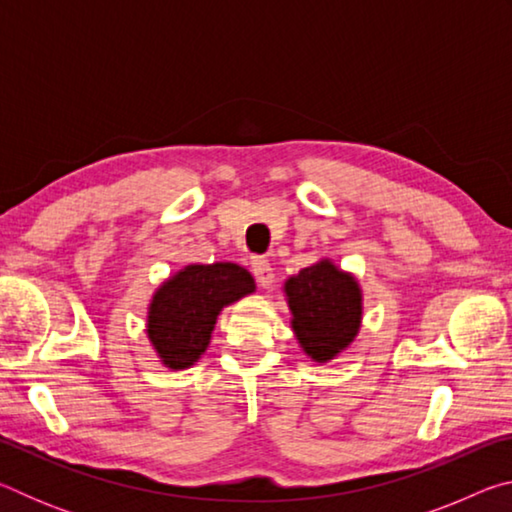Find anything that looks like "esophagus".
I'll return each mask as SVG.
<instances>
[{
    "mask_svg": "<svg viewBox=\"0 0 512 512\" xmlns=\"http://www.w3.org/2000/svg\"><path fill=\"white\" fill-rule=\"evenodd\" d=\"M250 268H253V275H255V280H257L259 287H264V289L273 287L275 273H273L271 264H268V259L253 257V262H250Z\"/></svg>",
    "mask_w": 512,
    "mask_h": 512,
    "instance_id": "34e87169",
    "label": "esophagus"
}]
</instances>
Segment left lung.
I'll return each mask as SVG.
<instances>
[{"mask_svg":"<svg viewBox=\"0 0 512 512\" xmlns=\"http://www.w3.org/2000/svg\"><path fill=\"white\" fill-rule=\"evenodd\" d=\"M284 293L296 339L314 361L334 359L359 334L363 316L359 282L329 259H320L289 277Z\"/></svg>","mask_w":512,"mask_h":512,"instance_id":"1","label":"left lung"}]
</instances>
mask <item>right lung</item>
I'll list each match as a JSON object with an SVG mask.
<instances>
[{
  "label": "right lung",
  "instance_id": "add662e5",
  "mask_svg": "<svg viewBox=\"0 0 512 512\" xmlns=\"http://www.w3.org/2000/svg\"><path fill=\"white\" fill-rule=\"evenodd\" d=\"M255 291L244 266L232 262L189 264L153 293L146 334L160 361L185 370L201 359L223 307Z\"/></svg>",
  "mask_w": 512,
  "mask_h": 512
}]
</instances>
